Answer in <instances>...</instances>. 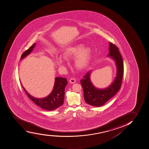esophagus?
Here are the masks:
<instances>
[{
  "label": "esophagus",
  "mask_w": 149,
  "mask_h": 149,
  "mask_svg": "<svg viewBox=\"0 0 149 149\" xmlns=\"http://www.w3.org/2000/svg\"><path fill=\"white\" fill-rule=\"evenodd\" d=\"M75 82H76V80L74 78H71L70 80H69V82L71 84H74V83H75Z\"/></svg>",
  "instance_id": "34e87169"
}]
</instances>
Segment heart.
<instances>
[{
  "label": "heart",
  "instance_id": "obj_1",
  "mask_svg": "<svg viewBox=\"0 0 149 149\" xmlns=\"http://www.w3.org/2000/svg\"><path fill=\"white\" fill-rule=\"evenodd\" d=\"M63 58L59 57L56 60L58 65L64 66L66 60L74 57V64L75 68L79 70L86 68L91 63L92 58V50L89 46L84 47L83 44H77L67 47L63 53Z\"/></svg>",
  "mask_w": 149,
  "mask_h": 149
}]
</instances>
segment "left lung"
Here are the masks:
<instances>
[{
  "instance_id": "8db88e82",
  "label": "left lung",
  "mask_w": 149,
  "mask_h": 149,
  "mask_svg": "<svg viewBox=\"0 0 149 149\" xmlns=\"http://www.w3.org/2000/svg\"><path fill=\"white\" fill-rule=\"evenodd\" d=\"M109 53L107 56L115 61L117 67L116 77L110 86L106 88L99 89L93 85L90 80L91 71H89L81 80L84 91V97L86 103L95 107H100L115 95L120 88L124 73L122 56L118 49L115 44L109 42Z\"/></svg>"
}]
</instances>
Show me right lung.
Segmentation results:
<instances>
[{
	"mask_svg": "<svg viewBox=\"0 0 149 149\" xmlns=\"http://www.w3.org/2000/svg\"><path fill=\"white\" fill-rule=\"evenodd\" d=\"M36 45L34 43L30 48L25 51L22 55L20 59L22 60L31 54ZM68 84L67 79L63 77H56L54 89L50 95L44 98H36L32 97L27 92L22 85V87L29 97L37 106L45 110H55L62 106L63 103L64 98V89Z\"/></svg>",
	"mask_w": 149,
	"mask_h": 149,
	"instance_id": "obj_1",
	"label": "right lung"
}]
</instances>
